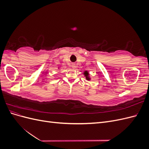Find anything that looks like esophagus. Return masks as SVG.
I'll return each instance as SVG.
<instances>
[{"instance_id":"1","label":"esophagus","mask_w":149,"mask_h":149,"mask_svg":"<svg viewBox=\"0 0 149 149\" xmlns=\"http://www.w3.org/2000/svg\"><path fill=\"white\" fill-rule=\"evenodd\" d=\"M71 66H72V68H73V69H74L75 68H76V65H75V63H72V64H71Z\"/></svg>"}]
</instances>
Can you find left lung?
I'll return each instance as SVG.
<instances>
[{
    "label": "left lung",
    "instance_id": "1",
    "mask_svg": "<svg viewBox=\"0 0 149 149\" xmlns=\"http://www.w3.org/2000/svg\"><path fill=\"white\" fill-rule=\"evenodd\" d=\"M84 74H85V76H86V79H88V80H89V77H88V73L87 71H85L84 72Z\"/></svg>",
    "mask_w": 149,
    "mask_h": 149
}]
</instances>
